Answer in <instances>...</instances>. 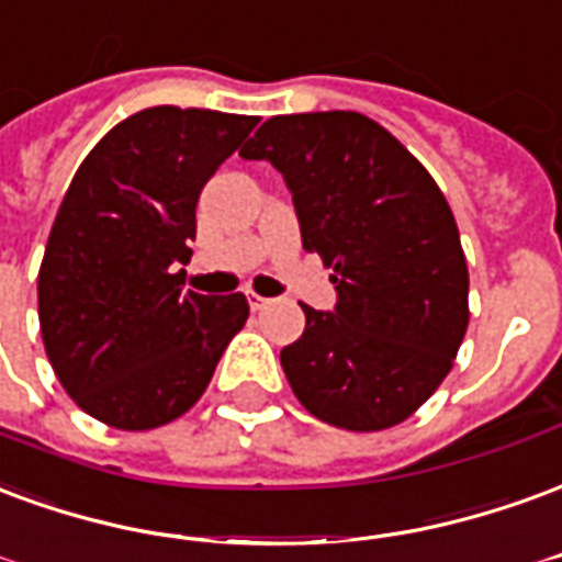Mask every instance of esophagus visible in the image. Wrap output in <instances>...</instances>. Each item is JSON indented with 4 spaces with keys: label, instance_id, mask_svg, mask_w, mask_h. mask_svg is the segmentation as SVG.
I'll list each match as a JSON object with an SVG mask.
<instances>
[{
    "label": "esophagus",
    "instance_id": "obj_1",
    "mask_svg": "<svg viewBox=\"0 0 562 562\" xmlns=\"http://www.w3.org/2000/svg\"><path fill=\"white\" fill-rule=\"evenodd\" d=\"M248 305H251V311H263L269 305V299L260 296V293H248Z\"/></svg>",
    "mask_w": 562,
    "mask_h": 562
}]
</instances>
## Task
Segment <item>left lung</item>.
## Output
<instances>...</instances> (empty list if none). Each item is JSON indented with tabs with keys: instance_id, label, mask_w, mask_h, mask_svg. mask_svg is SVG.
<instances>
[{
	"instance_id": "obj_1",
	"label": "left lung",
	"mask_w": 562,
	"mask_h": 562,
	"mask_svg": "<svg viewBox=\"0 0 562 562\" xmlns=\"http://www.w3.org/2000/svg\"><path fill=\"white\" fill-rule=\"evenodd\" d=\"M293 191L302 248L331 269L338 305L305 311L281 350L299 404L347 431L411 419L452 371L470 276L443 191L404 143L353 110L272 116L239 151Z\"/></svg>"
}]
</instances>
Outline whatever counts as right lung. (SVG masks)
<instances>
[{"label": "right lung", "mask_w": 562, "mask_h": 562, "mask_svg": "<svg viewBox=\"0 0 562 562\" xmlns=\"http://www.w3.org/2000/svg\"><path fill=\"white\" fill-rule=\"evenodd\" d=\"M260 119L149 108L77 167L38 269L41 341L74 404L119 431L186 416L248 299L182 293L196 200Z\"/></svg>", "instance_id": "obj_1"}]
</instances>
